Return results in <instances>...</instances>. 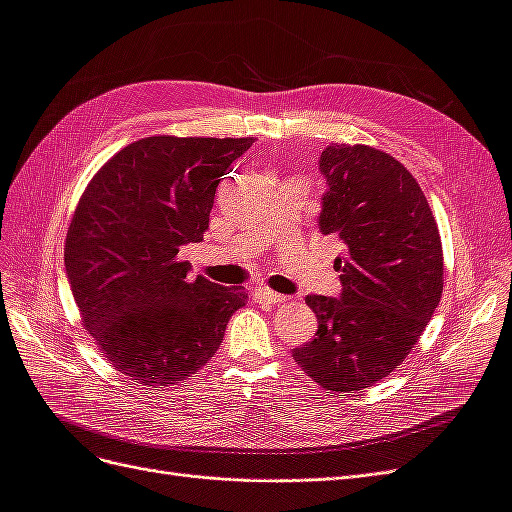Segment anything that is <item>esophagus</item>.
<instances>
[{"mask_svg":"<svg viewBox=\"0 0 512 512\" xmlns=\"http://www.w3.org/2000/svg\"><path fill=\"white\" fill-rule=\"evenodd\" d=\"M254 301L280 305V303L286 301V297H284V294H280V292H273L271 288H256V290H254Z\"/></svg>","mask_w":512,"mask_h":512,"instance_id":"1","label":"esophagus"}]
</instances>
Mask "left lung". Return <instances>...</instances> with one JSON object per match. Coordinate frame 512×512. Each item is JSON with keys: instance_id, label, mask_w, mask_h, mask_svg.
I'll use <instances>...</instances> for the list:
<instances>
[{"instance_id": "1", "label": "left lung", "mask_w": 512, "mask_h": 512, "mask_svg": "<svg viewBox=\"0 0 512 512\" xmlns=\"http://www.w3.org/2000/svg\"><path fill=\"white\" fill-rule=\"evenodd\" d=\"M322 235L346 245L335 260L342 301L309 294L318 331L292 356L333 393L374 386L406 359L440 303L444 254L436 218L410 170L369 145L322 151Z\"/></svg>"}]
</instances>
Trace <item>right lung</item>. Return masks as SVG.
<instances>
[{
  "mask_svg": "<svg viewBox=\"0 0 512 512\" xmlns=\"http://www.w3.org/2000/svg\"><path fill=\"white\" fill-rule=\"evenodd\" d=\"M252 143L147 136L79 198L64 247L74 301L106 361L138 384L164 389L196 374L247 301L241 286L188 280L179 247L203 241L220 177Z\"/></svg>",
  "mask_w": 512,
  "mask_h": 512,
  "instance_id": "obj_1",
  "label": "right lung"
}]
</instances>
